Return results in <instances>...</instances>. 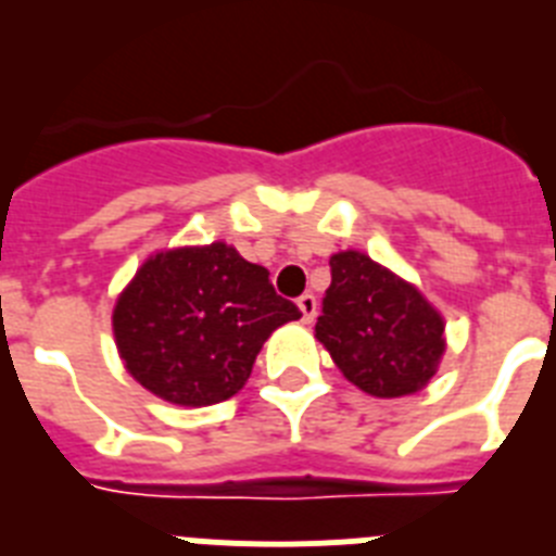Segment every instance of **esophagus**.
Segmentation results:
<instances>
[{"instance_id":"obj_1","label":"esophagus","mask_w":556,"mask_h":556,"mask_svg":"<svg viewBox=\"0 0 556 556\" xmlns=\"http://www.w3.org/2000/svg\"><path fill=\"white\" fill-rule=\"evenodd\" d=\"M298 308L303 312V323H312L314 317H317V298H314L312 292L301 294V298H298Z\"/></svg>"}]
</instances>
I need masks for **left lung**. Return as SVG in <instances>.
<instances>
[{
  "label": "left lung",
  "instance_id": "8db88e82",
  "mask_svg": "<svg viewBox=\"0 0 556 556\" xmlns=\"http://www.w3.org/2000/svg\"><path fill=\"white\" fill-rule=\"evenodd\" d=\"M443 328L424 294L370 255H331V287L314 337L358 390L401 397L426 387L445 351Z\"/></svg>",
  "mask_w": 556,
  "mask_h": 556
}]
</instances>
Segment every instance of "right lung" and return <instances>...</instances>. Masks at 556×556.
I'll return each instance as SVG.
<instances>
[{"label":"right lung","mask_w":556,"mask_h":556,"mask_svg":"<svg viewBox=\"0 0 556 556\" xmlns=\"http://www.w3.org/2000/svg\"><path fill=\"white\" fill-rule=\"evenodd\" d=\"M298 317L267 269L214 242L152 255L116 301L113 333L141 387L208 406L242 390L269 333Z\"/></svg>","instance_id":"1"}]
</instances>
